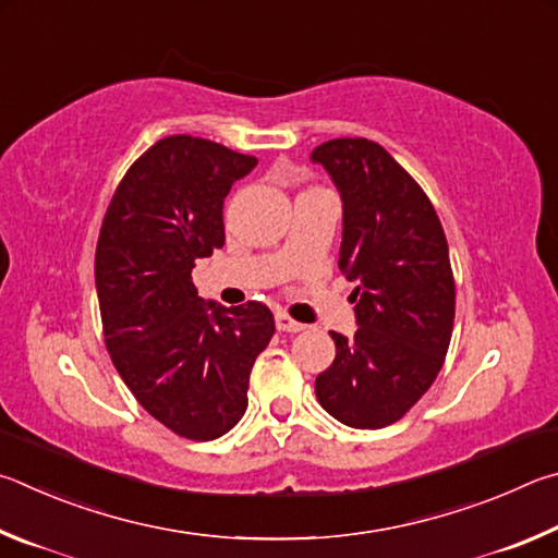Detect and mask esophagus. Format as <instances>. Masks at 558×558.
I'll use <instances>...</instances> for the list:
<instances>
[{
  "label": "esophagus",
  "mask_w": 558,
  "mask_h": 558,
  "mask_svg": "<svg viewBox=\"0 0 558 558\" xmlns=\"http://www.w3.org/2000/svg\"><path fill=\"white\" fill-rule=\"evenodd\" d=\"M274 320H277V328L279 330H287V333H299V330L306 328L304 324H299V320L291 318L287 311H277V316H274Z\"/></svg>",
  "instance_id": "esophagus-1"
}]
</instances>
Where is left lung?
I'll return each instance as SVG.
<instances>
[{
    "label": "left lung",
    "mask_w": 558,
    "mask_h": 558,
    "mask_svg": "<svg viewBox=\"0 0 558 558\" xmlns=\"http://www.w3.org/2000/svg\"><path fill=\"white\" fill-rule=\"evenodd\" d=\"M343 198L338 267L357 287V333L336 340L316 377L320 407L340 424L385 428L402 418L441 373L453 333L456 281L432 201L385 146L343 136L316 146Z\"/></svg>",
    "instance_id": "1"
}]
</instances>
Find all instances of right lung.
I'll return each instance as SVG.
<instances>
[{
	"label": "right lung",
	"mask_w": 558,
	"mask_h": 558,
	"mask_svg": "<svg viewBox=\"0 0 558 558\" xmlns=\"http://www.w3.org/2000/svg\"><path fill=\"white\" fill-rule=\"evenodd\" d=\"M257 159L173 134L117 185L95 250L102 336L136 402L175 436L213 441L247 409L250 373L274 336L259 301L203 304L195 259L225 244L222 201Z\"/></svg>",
	"instance_id": "add662e5"
}]
</instances>
